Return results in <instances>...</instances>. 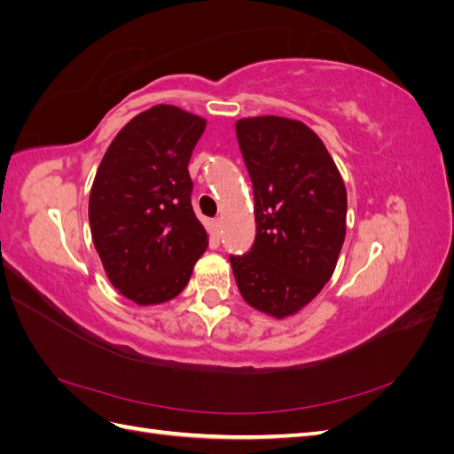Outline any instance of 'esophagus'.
I'll list each match as a JSON object with an SVG mask.
<instances>
[{
	"label": "esophagus",
	"mask_w": 454,
	"mask_h": 454,
	"mask_svg": "<svg viewBox=\"0 0 454 454\" xmlns=\"http://www.w3.org/2000/svg\"><path fill=\"white\" fill-rule=\"evenodd\" d=\"M212 227H214V232H217V235H219V231H222V227H223L222 217H215L214 222H212Z\"/></svg>",
	"instance_id": "obj_1"
}]
</instances>
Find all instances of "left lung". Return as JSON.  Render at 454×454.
<instances>
[{"label":"left lung","mask_w":454,"mask_h":454,"mask_svg":"<svg viewBox=\"0 0 454 454\" xmlns=\"http://www.w3.org/2000/svg\"><path fill=\"white\" fill-rule=\"evenodd\" d=\"M254 185L255 242L231 255L246 303L272 318L297 314L332 278L347 232V187L318 134L277 115L237 121Z\"/></svg>","instance_id":"1"}]
</instances>
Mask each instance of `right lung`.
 Segmentation results:
<instances>
[{
    "label": "right lung",
    "mask_w": 454,
    "mask_h": 454,
    "mask_svg": "<svg viewBox=\"0 0 454 454\" xmlns=\"http://www.w3.org/2000/svg\"><path fill=\"white\" fill-rule=\"evenodd\" d=\"M204 129L199 115L153 106L119 130L96 170L89 199L94 248L112 286L140 307L182 294L208 246L187 170Z\"/></svg>",
    "instance_id": "1"
}]
</instances>
